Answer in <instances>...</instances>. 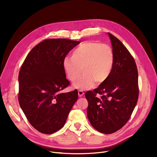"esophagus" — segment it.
Instances as JSON below:
<instances>
[{"label": "esophagus", "mask_w": 157, "mask_h": 157, "mask_svg": "<svg viewBox=\"0 0 157 157\" xmlns=\"http://www.w3.org/2000/svg\"><path fill=\"white\" fill-rule=\"evenodd\" d=\"M84 92L82 91H81V90H79V91H78V96H79V97H82L83 95H84Z\"/></svg>", "instance_id": "34e87169"}]
</instances>
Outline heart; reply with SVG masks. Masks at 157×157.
Here are the masks:
<instances>
[{"instance_id": "obj_1", "label": "heart", "mask_w": 157, "mask_h": 157, "mask_svg": "<svg viewBox=\"0 0 157 157\" xmlns=\"http://www.w3.org/2000/svg\"><path fill=\"white\" fill-rule=\"evenodd\" d=\"M114 65V54L107 44L94 41H85L73 52L72 57H65L63 68L68 78L75 81L82 72L83 75L74 83L76 89H87L96 83L99 86L109 77Z\"/></svg>"}]
</instances>
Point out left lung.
Masks as SVG:
<instances>
[{
	"label": "left lung",
	"instance_id": "8db88e82",
	"mask_svg": "<svg viewBox=\"0 0 157 157\" xmlns=\"http://www.w3.org/2000/svg\"><path fill=\"white\" fill-rule=\"evenodd\" d=\"M114 54L109 78L93 91H87V116L98 131L109 134L121 129L128 121L139 98L138 71L134 59L116 36L107 33ZM101 95L96 97V94Z\"/></svg>",
	"mask_w": 157,
	"mask_h": 157
}]
</instances>
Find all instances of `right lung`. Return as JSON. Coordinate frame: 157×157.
Listing matches in <instances>:
<instances>
[{
	"mask_svg": "<svg viewBox=\"0 0 157 157\" xmlns=\"http://www.w3.org/2000/svg\"><path fill=\"white\" fill-rule=\"evenodd\" d=\"M81 42L44 40L28 54L18 75V102L30 124L43 133L61 129L78 98L77 89L61 93L70 84L63 60Z\"/></svg>",
	"mask_w": 157,
	"mask_h": 157,
	"instance_id": "obj_1",
	"label": "right lung"
}]
</instances>
